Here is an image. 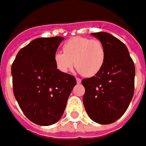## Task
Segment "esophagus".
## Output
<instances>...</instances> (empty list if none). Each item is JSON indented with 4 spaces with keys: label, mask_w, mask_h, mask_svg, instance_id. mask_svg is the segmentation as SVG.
Here are the masks:
<instances>
[{
    "label": "esophagus",
    "mask_w": 146,
    "mask_h": 146,
    "mask_svg": "<svg viewBox=\"0 0 146 146\" xmlns=\"http://www.w3.org/2000/svg\"><path fill=\"white\" fill-rule=\"evenodd\" d=\"M76 80H77V82H78V84H80V83H81V82H82V80L80 79V78H76Z\"/></svg>",
    "instance_id": "1"
}]
</instances>
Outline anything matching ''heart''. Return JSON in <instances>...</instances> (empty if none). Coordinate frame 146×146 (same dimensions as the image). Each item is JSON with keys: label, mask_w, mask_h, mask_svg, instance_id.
Instances as JSON below:
<instances>
[{"label": "heart", "mask_w": 146, "mask_h": 146, "mask_svg": "<svg viewBox=\"0 0 146 146\" xmlns=\"http://www.w3.org/2000/svg\"><path fill=\"white\" fill-rule=\"evenodd\" d=\"M63 52L54 54L55 66L61 73L68 72L74 65L85 77H92L100 71L105 60V49L101 41L75 36L63 46Z\"/></svg>", "instance_id": "heart-1"}]
</instances>
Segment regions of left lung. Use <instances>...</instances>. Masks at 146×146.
I'll return each mask as SVG.
<instances>
[{
    "label": "left lung",
    "mask_w": 146,
    "mask_h": 146,
    "mask_svg": "<svg viewBox=\"0 0 146 146\" xmlns=\"http://www.w3.org/2000/svg\"><path fill=\"white\" fill-rule=\"evenodd\" d=\"M102 42L105 60L96 76L84 78L83 105L89 117L100 124H110L122 117L134 95L135 65L126 45L108 33H94Z\"/></svg>",
    "instance_id": "1"
}]
</instances>
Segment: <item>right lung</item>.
Masks as SVG:
<instances>
[{
    "label": "right lung",
    "instance_id": "add662e5",
    "mask_svg": "<svg viewBox=\"0 0 146 146\" xmlns=\"http://www.w3.org/2000/svg\"><path fill=\"white\" fill-rule=\"evenodd\" d=\"M62 36L40 37L22 48L11 67L13 92L24 115L49 126L60 119L76 78L57 69L54 54Z\"/></svg>",
    "mask_w": 146,
    "mask_h": 146
}]
</instances>
